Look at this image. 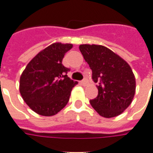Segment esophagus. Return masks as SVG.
Returning a JSON list of instances; mask_svg holds the SVG:
<instances>
[{"label":"esophagus","instance_id":"34e87169","mask_svg":"<svg viewBox=\"0 0 153 153\" xmlns=\"http://www.w3.org/2000/svg\"><path fill=\"white\" fill-rule=\"evenodd\" d=\"M88 80L87 79H83L81 81V83H82L83 85H86V84H88Z\"/></svg>","mask_w":153,"mask_h":153}]
</instances>
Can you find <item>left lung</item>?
<instances>
[{
    "mask_svg": "<svg viewBox=\"0 0 153 153\" xmlns=\"http://www.w3.org/2000/svg\"><path fill=\"white\" fill-rule=\"evenodd\" d=\"M79 50L93 71L92 79L98 83V94L90 100L91 106L105 118L120 115L134 97L136 82L130 66L104 46L83 44Z\"/></svg>",
    "mask_w": 153,
    "mask_h": 153,
    "instance_id": "obj_1",
    "label": "left lung"
}]
</instances>
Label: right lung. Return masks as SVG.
I'll list each match as a JSON object with an SVG mask.
<instances>
[{
    "instance_id": "obj_1",
    "label": "right lung",
    "mask_w": 153,
    "mask_h": 153,
    "mask_svg": "<svg viewBox=\"0 0 153 153\" xmlns=\"http://www.w3.org/2000/svg\"><path fill=\"white\" fill-rule=\"evenodd\" d=\"M72 47L70 43L51 44L33 57L22 73L19 92L34 112L51 116L66 106L78 83L68 77L70 69L62 65L65 54Z\"/></svg>"
}]
</instances>
